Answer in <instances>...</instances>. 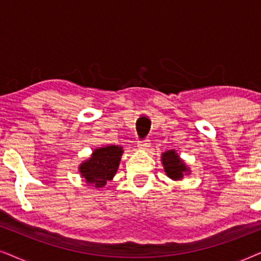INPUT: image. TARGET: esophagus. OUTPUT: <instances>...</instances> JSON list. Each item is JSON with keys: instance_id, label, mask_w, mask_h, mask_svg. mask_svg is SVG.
<instances>
[{"instance_id": "1", "label": "esophagus", "mask_w": 261, "mask_h": 261, "mask_svg": "<svg viewBox=\"0 0 261 261\" xmlns=\"http://www.w3.org/2000/svg\"><path fill=\"white\" fill-rule=\"evenodd\" d=\"M149 146H151V140H148V139H145V140L138 142V148L140 149H147Z\"/></svg>"}]
</instances>
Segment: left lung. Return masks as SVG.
I'll list each match as a JSON object with an SVG mask.
<instances>
[{
	"label": "left lung",
	"mask_w": 261,
	"mask_h": 261,
	"mask_svg": "<svg viewBox=\"0 0 261 261\" xmlns=\"http://www.w3.org/2000/svg\"><path fill=\"white\" fill-rule=\"evenodd\" d=\"M162 163L164 166V170L173 180L183 179L185 174L190 172V169L185 165V163L179 158L174 149H170V151L164 152L162 154Z\"/></svg>",
	"instance_id": "8db88e82"
}]
</instances>
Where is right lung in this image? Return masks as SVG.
<instances>
[{
	"label": "right lung",
	"mask_w": 261,
	"mask_h": 261,
	"mask_svg": "<svg viewBox=\"0 0 261 261\" xmlns=\"http://www.w3.org/2000/svg\"><path fill=\"white\" fill-rule=\"evenodd\" d=\"M123 149L121 146H105L94 149L90 158L80 165V172L85 183L94 188H103L112 180L119 169Z\"/></svg>",
	"instance_id": "right-lung-1"
}]
</instances>
